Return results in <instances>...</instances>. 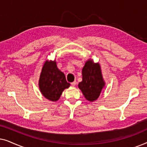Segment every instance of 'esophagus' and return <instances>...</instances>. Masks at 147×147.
Returning <instances> with one entry per match:
<instances>
[{
  "instance_id": "34e87169",
  "label": "esophagus",
  "mask_w": 147,
  "mask_h": 147,
  "mask_svg": "<svg viewBox=\"0 0 147 147\" xmlns=\"http://www.w3.org/2000/svg\"><path fill=\"white\" fill-rule=\"evenodd\" d=\"M76 84H77V82H76V81H74V82H71V86H75L76 85Z\"/></svg>"
}]
</instances>
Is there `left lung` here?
Here are the masks:
<instances>
[{"mask_svg":"<svg viewBox=\"0 0 147 147\" xmlns=\"http://www.w3.org/2000/svg\"><path fill=\"white\" fill-rule=\"evenodd\" d=\"M104 84L99 64L88 60L82 69V81L78 84L84 96L90 102L96 100Z\"/></svg>","mask_w":147,"mask_h":147,"instance_id":"1","label":"left lung"}]
</instances>
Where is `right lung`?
Wrapping results in <instances>:
<instances>
[{"mask_svg": "<svg viewBox=\"0 0 147 147\" xmlns=\"http://www.w3.org/2000/svg\"><path fill=\"white\" fill-rule=\"evenodd\" d=\"M39 83L42 94L51 101L59 100L63 90L70 86L66 81L64 74L58 69L55 61L45 62Z\"/></svg>", "mask_w": 147, "mask_h": 147, "instance_id": "1", "label": "right lung"}]
</instances>
